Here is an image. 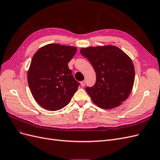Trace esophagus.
Wrapping results in <instances>:
<instances>
[{
	"instance_id": "1",
	"label": "esophagus",
	"mask_w": 160,
	"mask_h": 160,
	"mask_svg": "<svg viewBox=\"0 0 160 160\" xmlns=\"http://www.w3.org/2000/svg\"><path fill=\"white\" fill-rule=\"evenodd\" d=\"M81 87H84L85 85V81H82L81 82Z\"/></svg>"
}]
</instances>
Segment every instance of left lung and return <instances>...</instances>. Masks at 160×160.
I'll return each instance as SVG.
<instances>
[{"label": "left lung", "mask_w": 160, "mask_h": 160, "mask_svg": "<svg viewBox=\"0 0 160 160\" xmlns=\"http://www.w3.org/2000/svg\"><path fill=\"white\" fill-rule=\"evenodd\" d=\"M96 72L93 87L85 88L93 103L102 109L118 107L129 97L133 88L135 69L132 59L112 45L82 48Z\"/></svg>", "instance_id": "obj_1"}]
</instances>
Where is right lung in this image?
I'll list each match as a JSON object with an SVG mask.
<instances>
[{"label": "right lung", "mask_w": 160, "mask_h": 160, "mask_svg": "<svg viewBox=\"0 0 160 160\" xmlns=\"http://www.w3.org/2000/svg\"><path fill=\"white\" fill-rule=\"evenodd\" d=\"M76 52L75 47L49 44L33 55L28 83L33 98L42 108L57 111L71 101L80 85L68 67Z\"/></svg>", "instance_id": "obj_1"}]
</instances>
